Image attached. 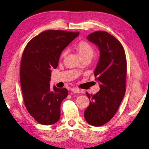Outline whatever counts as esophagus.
Wrapping results in <instances>:
<instances>
[{"mask_svg":"<svg viewBox=\"0 0 149 149\" xmlns=\"http://www.w3.org/2000/svg\"><path fill=\"white\" fill-rule=\"evenodd\" d=\"M71 92L73 93H81L82 91L79 88H72Z\"/></svg>","mask_w":149,"mask_h":149,"instance_id":"esophagus-1","label":"esophagus"}]
</instances>
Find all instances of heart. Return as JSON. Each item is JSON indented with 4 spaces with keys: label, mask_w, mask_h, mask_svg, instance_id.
I'll use <instances>...</instances> for the list:
<instances>
[{
    "label": "heart",
    "mask_w": 149,
    "mask_h": 149,
    "mask_svg": "<svg viewBox=\"0 0 149 149\" xmlns=\"http://www.w3.org/2000/svg\"><path fill=\"white\" fill-rule=\"evenodd\" d=\"M76 49L81 58L84 57H92L93 53H94V50H93L92 46L86 41H81L79 43H78L76 46ZM66 54L67 51L65 50L63 52L61 56H64L66 55Z\"/></svg>",
    "instance_id": "obj_1"
}]
</instances>
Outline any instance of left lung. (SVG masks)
Returning a JSON list of instances; mask_svg holds the SVG:
<instances>
[{
	"instance_id": "left-lung-1",
	"label": "left lung",
	"mask_w": 149,
	"mask_h": 149,
	"mask_svg": "<svg viewBox=\"0 0 149 149\" xmlns=\"http://www.w3.org/2000/svg\"><path fill=\"white\" fill-rule=\"evenodd\" d=\"M97 46L100 59L94 70L100 90L90 95V105L84 111V118L93 126H103L116 114L126 92L127 62L121 43L105 31H95L87 36Z\"/></svg>"
}]
</instances>
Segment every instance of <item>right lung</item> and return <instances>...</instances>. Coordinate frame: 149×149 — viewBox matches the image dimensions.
<instances>
[{"label":"right lung","mask_w":149,"mask_h":149,"mask_svg":"<svg viewBox=\"0 0 149 149\" xmlns=\"http://www.w3.org/2000/svg\"><path fill=\"white\" fill-rule=\"evenodd\" d=\"M79 32L48 30L29 42L22 55L20 83L25 106L38 123L54 124L60 118V106L66 88L53 89L49 84L52 69L58 65L62 51Z\"/></svg>","instance_id":"obj_1"}]
</instances>
